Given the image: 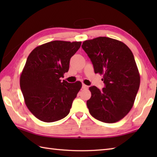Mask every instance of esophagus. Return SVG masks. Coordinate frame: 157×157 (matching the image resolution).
Wrapping results in <instances>:
<instances>
[{"label": "esophagus", "instance_id": "obj_1", "mask_svg": "<svg viewBox=\"0 0 157 157\" xmlns=\"http://www.w3.org/2000/svg\"><path fill=\"white\" fill-rule=\"evenodd\" d=\"M88 87H89L88 86H86V85L84 84H82V88H83V89H88Z\"/></svg>", "mask_w": 157, "mask_h": 157}]
</instances>
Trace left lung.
<instances>
[{"label":"left lung","mask_w":157,"mask_h":157,"mask_svg":"<svg viewBox=\"0 0 157 157\" xmlns=\"http://www.w3.org/2000/svg\"><path fill=\"white\" fill-rule=\"evenodd\" d=\"M82 47L95 73L103 75L105 84L102 90L89 88L92 95L86 104L90 113L105 123L120 121L132 109L140 84L134 55L124 43L108 37L88 40Z\"/></svg>","instance_id":"left-lung-1"}]
</instances>
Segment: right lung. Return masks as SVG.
<instances>
[{
  "label": "right lung",
  "instance_id": "obj_1",
  "mask_svg": "<svg viewBox=\"0 0 157 157\" xmlns=\"http://www.w3.org/2000/svg\"><path fill=\"white\" fill-rule=\"evenodd\" d=\"M81 42L55 40L35 48L29 55L20 76V87L28 109L44 122L67 115L82 83L60 79L69 68L70 59Z\"/></svg>",
  "mask_w": 157,
  "mask_h": 157
}]
</instances>
